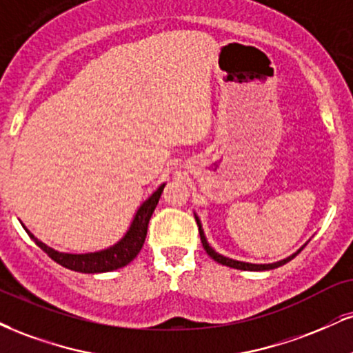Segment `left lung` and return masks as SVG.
I'll return each mask as SVG.
<instances>
[{
    "instance_id": "8db88e82",
    "label": "left lung",
    "mask_w": 353,
    "mask_h": 353,
    "mask_svg": "<svg viewBox=\"0 0 353 353\" xmlns=\"http://www.w3.org/2000/svg\"><path fill=\"white\" fill-rule=\"evenodd\" d=\"M195 222H197V225H199V233H201V241H202V246H203V250H205V252H207V254H209L212 260H215L217 263H220V265L230 266V268H235V270H243V271H268V270H274V268H278V266H283L284 263L291 261L292 258H294L298 253H301V250L304 248V246H303V248L298 250V252H296L294 254H291V256L284 258V260H281V261L268 263V265H254V263L236 261V260H232V258H227V256H223V254H220V253L215 252V250L212 248V246L209 245V241H207L205 235H203L201 220H199L197 215H195Z\"/></svg>"
}]
</instances>
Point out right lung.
Listing matches in <instances>:
<instances>
[{"instance_id": "obj_1", "label": "right lung", "mask_w": 353, "mask_h": 353, "mask_svg": "<svg viewBox=\"0 0 353 353\" xmlns=\"http://www.w3.org/2000/svg\"><path fill=\"white\" fill-rule=\"evenodd\" d=\"M165 184H161L158 189L152 192L150 197L139 205L138 212H136L133 222H131L128 232L125 233V236L110 246L107 250H100L95 253H82V254H74V253H62L57 250L50 248L46 243H42L41 240H37L31 232L28 230L23 225L24 230L28 232V235L36 241V245L41 250H44L50 258L59 265H62L63 268L79 271V273H107V271H113L118 268H123L128 263H131L136 258V254L141 252L144 240H146L148 233V223L154 212L156 205H158L161 194H163Z\"/></svg>"}]
</instances>
